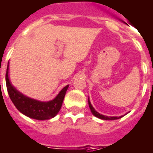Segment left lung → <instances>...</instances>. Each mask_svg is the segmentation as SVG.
I'll return each mask as SVG.
<instances>
[{
	"label": "left lung",
	"instance_id": "obj_1",
	"mask_svg": "<svg viewBox=\"0 0 153 153\" xmlns=\"http://www.w3.org/2000/svg\"><path fill=\"white\" fill-rule=\"evenodd\" d=\"M88 106H89V108L91 110L92 114H94L95 117H99V118L102 119V120H116V119H119V118H121L123 117V116H119V117H108V116H105V115L100 114L94 108V107L92 106L91 102L89 101V98H88Z\"/></svg>",
	"mask_w": 153,
	"mask_h": 153
}]
</instances>
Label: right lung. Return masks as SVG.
I'll return each mask as SVG.
<instances>
[{
	"mask_svg": "<svg viewBox=\"0 0 153 153\" xmlns=\"http://www.w3.org/2000/svg\"><path fill=\"white\" fill-rule=\"evenodd\" d=\"M6 83L10 99L17 109L25 116L36 120H47L55 117L61 108L69 85L63 88L53 100L42 102L29 98L14 87L9 79V63L6 74Z\"/></svg>",
	"mask_w": 153,
	"mask_h": 153,
	"instance_id": "add662e5",
	"label": "right lung"
}]
</instances>
